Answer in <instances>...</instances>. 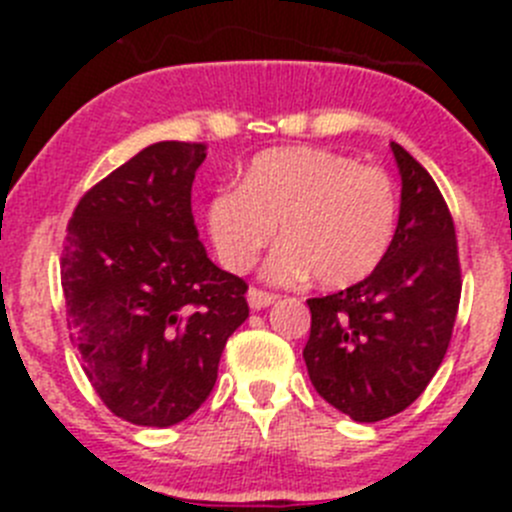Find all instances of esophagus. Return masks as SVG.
Listing matches in <instances>:
<instances>
[{
  "mask_svg": "<svg viewBox=\"0 0 512 512\" xmlns=\"http://www.w3.org/2000/svg\"><path fill=\"white\" fill-rule=\"evenodd\" d=\"M248 305H251V310H261V307H269L271 302L277 300L274 295H269V292H261V289H248Z\"/></svg>",
  "mask_w": 512,
  "mask_h": 512,
  "instance_id": "obj_1",
  "label": "esophagus"
}]
</instances>
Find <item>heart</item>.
<instances>
[{"label": "heart", "mask_w": 512, "mask_h": 512, "mask_svg": "<svg viewBox=\"0 0 512 512\" xmlns=\"http://www.w3.org/2000/svg\"><path fill=\"white\" fill-rule=\"evenodd\" d=\"M205 223L217 259L243 271L277 235L282 243L264 266L274 284L315 274L323 287L366 279L384 259L397 223L390 176L323 148H277L253 158L241 187L207 202Z\"/></svg>", "instance_id": "b5f03b06"}]
</instances>
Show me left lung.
<instances>
[{
  "instance_id": "1",
  "label": "left lung",
  "mask_w": 512,
  "mask_h": 512,
  "mask_svg": "<svg viewBox=\"0 0 512 512\" xmlns=\"http://www.w3.org/2000/svg\"><path fill=\"white\" fill-rule=\"evenodd\" d=\"M400 220L377 269L354 287L307 300L312 387L356 423L402 413L438 372L461 297L451 212L431 174L397 143Z\"/></svg>"
}]
</instances>
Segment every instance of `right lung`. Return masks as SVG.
I'll list each match as a JSON object with an SVG mask.
<instances>
[{"label":"right lung","mask_w":512,"mask_h":512,"mask_svg":"<svg viewBox=\"0 0 512 512\" xmlns=\"http://www.w3.org/2000/svg\"><path fill=\"white\" fill-rule=\"evenodd\" d=\"M202 143L161 140L76 205L61 259L71 341L102 402L135 425L169 428L200 408L246 282L217 269L192 217Z\"/></svg>","instance_id":"obj_1"}]
</instances>
